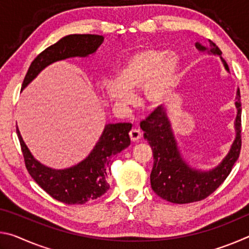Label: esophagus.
<instances>
[{"label": "esophagus", "mask_w": 249, "mask_h": 249, "mask_svg": "<svg viewBox=\"0 0 249 249\" xmlns=\"http://www.w3.org/2000/svg\"><path fill=\"white\" fill-rule=\"evenodd\" d=\"M142 132L140 129H137V128H133L132 130H130L129 132V138H130V141L132 142H138L141 140V137H142Z\"/></svg>", "instance_id": "esophagus-1"}]
</instances>
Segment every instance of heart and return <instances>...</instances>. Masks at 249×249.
<instances>
[{
    "label": "heart",
    "mask_w": 249,
    "mask_h": 249,
    "mask_svg": "<svg viewBox=\"0 0 249 249\" xmlns=\"http://www.w3.org/2000/svg\"><path fill=\"white\" fill-rule=\"evenodd\" d=\"M180 69V58L163 49L145 48L132 54L116 74L104 83L103 93L115 107L126 108L134 92L142 90V102L148 107L167 103Z\"/></svg>",
    "instance_id": "heart-1"
}]
</instances>
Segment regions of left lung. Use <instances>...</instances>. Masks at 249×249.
Segmentation results:
<instances>
[{"label": "left lung", "mask_w": 249, "mask_h": 249, "mask_svg": "<svg viewBox=\"0 0 249 249\" xmlns=\"http://www.w3.org/2000/svg\"><path fill=\"white\" fill-rule=\"evenodd\" d=\"M209 41V47L197 41L196 48L203 53L220 57L225 70L230 72L220 48L211 40ZM235 107L237 109L234 122L235 138L229 153L215 167L206 170L192 166L183 157L168 117L167 108H156L148 119L142 122L144 138L153 149L154 166L150 174V184L156 195L172 203H192L208 197L224 182L241 153L242 104L238 88Z\"/></svg>", "instance_id": "8db88e82"}]
</instances>
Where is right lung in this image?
<instances>
[{"label": "right lung", "mask_w": 249, "mask_h": 249, "mask_svg": "<svg viewBox=\"0 0 249 249\" xmlns=\"http://www.w3.org/2000/svg\"><path fill=\"white\" fill-rule=\"evenodd\" d=\"M100 35H68L39 53L29 66L22 91L41 71L57 61L70 58H87L94 54L103 43ZM129 123L105 124L99 141L89 155L75 165L56 169L38 161L25 144L18 127L16 134L22 147L25 165L32 178L50 196L66 204H84L98 199L109 189L107 178L112 159L130 145Z\"/></svg>", "instance_id": "1"}]
</instances>
